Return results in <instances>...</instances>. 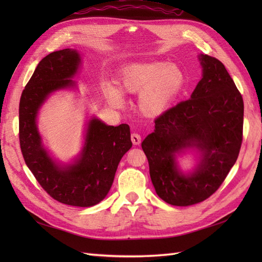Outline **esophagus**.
<instances>
[{"label": "esophagus", "mask_w": 262, "mask_h": 262, "mask_svg": "<svg viewBox=\"0 0 262 262\" xmlns=\"http://www.w3.org/2000/svg\"><path fill=\"white\" fill-rule=\"evenodd\" d=\"M130 138H132V142L134 145H140L142 142V137L140 134H137V133H133V134L130 135Z\"/></svg>", "instance_id": "34e87169"}]
</instances>
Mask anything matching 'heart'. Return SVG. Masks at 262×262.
I'll return each mask as SVG.
<instances>
[{"mask_svg": "<svg viewBox=\"0 0 262 262\" xmlns=\"http://www.w3.org/2000/svg\"><path fill=\"white\" fill-rule=\"evenodd\" d=\"M124 92L140 94L138 108L146 117H158L170 108L185 84V73L177 64L165 62L134 63L124 70L120 77ZM114 85L104 88L111 104H124V93Z\"/></svg>", "mask_w": 262, "mask_h": 262, "instance_id": "b5f03b06", "label": "heart"}]
</instances>
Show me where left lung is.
<instances>
[{
	"label": "left lung",
	"instance_id": "1",
	"mask_svg": "<svg viewBox=\"0 0 262 262\" xmlns=\"http://www.w3.org/2000/svg\"><path fill=\"white\" fill-rule=\"evenodd\" d=\"M203 77L190 99L155 119V129L142 143L158 196L173 206H190L210 197L225 180L240 153L243 99L225 66L199 55ZM201 152L200 163L185 175L175 154L187 148Z\"/></svg>",
	"mask_w": 262,
	"mask_h": 262
}]
</instances>
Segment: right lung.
Instances as JSON below:
<instances>
[{"instance_id":"obj_1","label":"right lung","mask_w":262,"mask_h":262,"mask_svg":"<svg viewBox=\"0 0 262 262\" xmlns=\"http://www.w3.org/2000/svg\"><path fill=\"white\" fill-rule=\"evenodd\" d=\"M80 63V54L70 48L39 62L20 98L19 140L27 166L49 196L65 205L90 207L107 196L121 158L133 145L129 126H108L92 118L75 163L60 166L43 148L36 124L38 110L49 94L75 85L71 77Z\"/></svg>"}]
</instances>
